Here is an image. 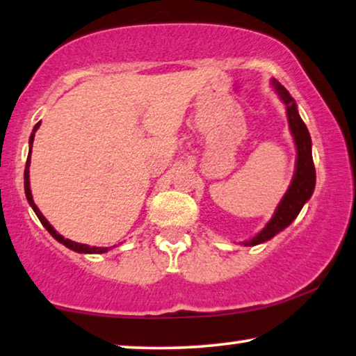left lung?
<instances>
[{
	"label": "left lung",
	"instance_id": "left-lung-1",
	"mask_svg": "<svg viewBox=\"0 0 356 356\" xmlns=\"http://www.w3.org/2000/svg\"><path fill=\"white\" fill-rule=\"evenodd\" d=\"M270 84H272L275 92L280 95V99L283 100V104L286 105L289 129L291 134L294 137V144L297 148L296 172L293 180H291L288 192L284 193L283 200L280 201L278 208L275 209L272 219L268 220V224L265 225L256 236H252L251 240L248 241H243L245 246H256L261 245V243L272 240L275 235H278L281 230H284L286 227L291 225V222L299 216L300 209L304 208V204L310 200V196L314 195L316 182L315 164L314 158H312L310 132L307 129L304 121H302L299 111H297L296 100L291 97L288 89L275 78Z\"/></svg>",
	"mask_w": 356,
	"mask_h": 356
}]
</instances>
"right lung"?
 Listing matches in <instances>:
<instances>
[{
  "instance_id": "add662e5",
  "label": "right lung",
  "mask_w": 356,
  "mask_h": 356,
  "mask_svg": "<svg viewBox=\"0 0 356 356\" xmlns=\"http://www.w3.org/2000/svg\"><path fill=\"white\" fill-rule=\"evenodd\" d=\"M40 124H41V121L40 123H36L35 124V127H33V132H31V136H30V150H29V158H26V164H25V172H24V185H25V195H26V200H29V204L31 206V208H33V211H35V214L38 216V219H40V222L42 225H44V229L51 233L52 236L56 238L57 241L59 243H62L63 246H67V248H70L72 251H75V252H81V254H102V252H107L108 251V248H97V246H88V245H81V243H75V241H72V240H68V238H63L60 233H57L56 230H54V227H52L49 222L46 220V217L41 214V211L38 209V206L35 204V201H33V196H31V190H30V176H29V168H30V153H31V145H33V139H35V132H36V129H38L40 127Z\"/></svg>"
}]
</instances>
